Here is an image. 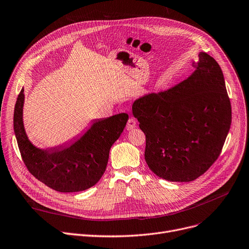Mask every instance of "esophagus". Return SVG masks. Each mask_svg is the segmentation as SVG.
<instances>
[{"label": "esophagus", "mask_w": 249, "mask_h": 249, "mask_svg": "<svg viewBox=\"0 0 249 249\" xmlns=\"http://www.w3.org/2000/svg\"><path fill=\"white\" fill-rule=\"evenodd\" d=\"M135 127H136V120L134 119V118H129V120L126 125L127 130H132Z\"/></svg>", "instance_id": "34e87169"}]
</instances>
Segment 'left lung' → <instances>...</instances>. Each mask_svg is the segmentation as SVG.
I'll return each mask as SVG.
<instances>
[{
  "mask_svg": "<svg viewBox=\"0 0 249 249\" xmlns=\"http://www.w3.org/2000/svg\"><path fill=\"white\" fill-rule=\"evenodd\" d=\"M196 71L174 88L132 105L145 134L144 158L169 181H192L216 161L231 125V104L218 62L200 52Z\"/></svg>",
  "mask_w": 249,
  "mask_h": 249,
  "instance_id": "obj_1",
  "label": "left lung"
}]
</instances>
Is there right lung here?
I'll return each mask as SVG.
<instances>
[{
  "mask_svg": "<svg viewBox=\"0 0 249 249\" xmlns=\"http://www.w3.org/2000/svg\"><path fill=\"white\" fill-rule=\"evenodd\" d=\"M24 89L14 110V131L22 160L31 175L61 193L85 191L95 186L106 171L109 152L128 121L121 113L94 120L88 131L61 145L40 149L26 135L23 124Z\"/></svg>",
  "mask_w": 249,
  "mask_h": 249,
  "instance_id": "obj_1",
  "label": "right lung"
}]
</instances>
